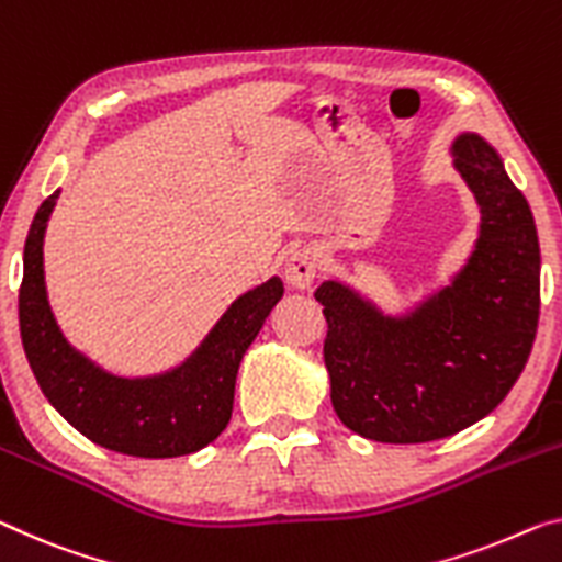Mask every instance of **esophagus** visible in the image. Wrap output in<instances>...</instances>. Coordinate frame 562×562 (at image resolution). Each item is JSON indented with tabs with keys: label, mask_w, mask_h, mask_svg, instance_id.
<instances>
[{
	"label": "esophagus",
	"mask_w": 562,
	"mask_h": 562,
	"mask_svg": "<svg viewBox=\"0 0 562 562\" xmlns=\"http://www.w3.org/2000/svg\"><path fill=\"white\" fill-rule=\"evenodd\" d=\"M318 261H322L318 248H314V246L296 248V251L289 254L286 263H283V276H286V281L293 289L306 291V289H311V283H314V279H316Z\"/></svg>",
	"instance_id": "esophagus-1"
}]
</instances>
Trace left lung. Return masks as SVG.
<instances>
[{
    "mask_svg": "<svg viewBox=\"0 0 562 562\" xmlns=\"http://www.w3.org/2000/svg\"><path fill=\"white\" fill-rule=\"evenodd\" d=\"M450 150L480 205L477 240L452 281L396 316L341 281L314 293L329 324L334 409L374 442H431L487 417L522 374L538 331L540 244L530 205L485 137L462 133Z\"/></svg>",
    "mask_w": 562,
    "mask_h": 562,
    "instance_id": "8db88e82",
    "label": "left lung"
}]
</instances>
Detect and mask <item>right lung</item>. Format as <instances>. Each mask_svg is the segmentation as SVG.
<instances>
[{
	"mask_svg": "<svg viewBox=\"0 0 562 562\" xmlns=\"http://www.w3.org/2000/svg\"><path fill=\"white\" fill-rule=\"evenodd\" d=\"M57 198L59 191L34 215L20 289L22 347L42 394L105 450L148 460L203 450L228 425L240 359L281 301V279L233 301L183 364L153 376H115L65 339L49 308L42 246Z\"/></svg>",
	"mask_w": 562,
	"mask_h": 562,
	"instance_id": "right-lung-1",
	"label": "right lung"
}]
</instances>
